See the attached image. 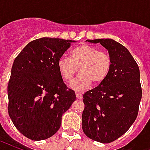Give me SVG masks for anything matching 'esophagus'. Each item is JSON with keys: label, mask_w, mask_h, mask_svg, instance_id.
<instances>
[{"label": "esophagus", "mask_w": 150, "mask_h": 150, "mask_svg": "<svg viewBox=\"0 0 150 150\" xmlns=\"http://www.w3.org/2000/svg\"><path fill=\"white\" fill-rule=\"evenodd\" d=\"M75 95H76V98H77L78 100H82V99H83V95H82L81 92H76Z\"/></svg>", "instance_id": "obj_1"}]
</instances>
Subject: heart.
Masks as SVG:
<instances>
[{
    "label": "heart",
    "mask_w": 150,
    "mask_h": 150,
    "mask_svg": "<svg viewBox=\"0 0 150 150\" xmlns=\"http://www.w3.org/2000/svg\"><path fill=\"white\" fill-rule=\"evenodd\" d=\"M61 77L70 81L77 73L80 74L71 83L70 87L77 91L85 90L91 84H100L107 79L112 69V59L106 52L94 46L83 44L71 51V59L62 56L57 62Z\"/></svg>",
    "instance_id": "obj_1"
}]
</instances>
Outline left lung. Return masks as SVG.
Wrapping results in <instances>:
<instances>
[{
  "label": "left lung",
  "mask_w": 150,
  "mask_h": 150,
  "mask_svg": "<svg viewBox=\"0 0 150 150\" xmlns=\"http://www.w3.org/2000/svg\"><path fill=\"white\" fill-rule=\"evenodd\" d=\"M87 41L108 50L112 69L102 83L83 96L82 128L89 138L110 143L125 134L137 116L142 96L140 71L127 48L115 40Z\"/></svg>",
  "instance_id": "1"
}]
</instances>
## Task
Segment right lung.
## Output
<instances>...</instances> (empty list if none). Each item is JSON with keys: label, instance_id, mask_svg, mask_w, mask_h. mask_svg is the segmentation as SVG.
<instances>
[{"label": "right lung", "instance_id": "right-lung-1", "mask_svg": "<svg viewBox=\"0 0 150 150\" xmlns=\"http://www.w3.org/2000/svg\"><path fill=\"white\" fill-rule=\"evenodd\" d=\"M71 40L42 38L28 43L13 64L8 84V115L25 137L42 141L52 137L62 116L75 100L67 89L57 62Z\"/></svg>", "mask_w": 150, "mask_h": 150}]
</instances>
